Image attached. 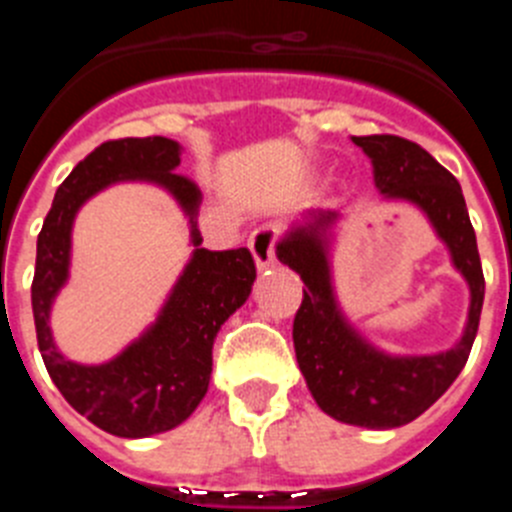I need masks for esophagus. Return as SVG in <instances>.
Segmentation results:
<instances>
[{"label":"esophagus","mask_w":512,"mask_h":512,"mask_svg":"<svg viewBox=\"0 0 512 512\" xmlns=\"http://www.w3.org/2000/svg\"><path fill=\"white\" fill-rule=\"evenodd\" d=\"M279 235H282V230H279L277 223H264L253 230L251 238H248V248H251L253 259H256V266H259V269H266V266L277 261Z\"/></svg>","instance_id":"obj_1"}]
</instances>
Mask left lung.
<instances>
[{"instance_id": "left-lung-1", "label": "left lung", "mask_w": 512, "mask_h": 512, "mask_svg": "<svg viewBox=\"0 0 512 512\" xmlns=\"http://www.w3.org/2000/svg\"><path fill=\"white\" fill-rule=\"evenodd\" d=\"M372 158L374 182L387 197L415 202L431 217L433 228L451 248L454 266L472 289V307L464 338L436 356H384L366 346L338 312L330 289L325 241L320 230L336 212H318L307 228L295 230L277 246L282 264L302 277V305L295 315L292 338L300 372L323 413L361 428H397L449 390L464 369L479 328L485 302V274L467 202L451 171L431 153L400 135L351 138Z\"/></svg>"}]
</instances>
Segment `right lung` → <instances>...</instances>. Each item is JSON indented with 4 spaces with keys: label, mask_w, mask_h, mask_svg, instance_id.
Listing matches in <instances>:
<instances>
[{
    "label": "right lung",
    "mask_w": 512,
    "mask_h": 512,
    "mask_svg": "<svg viewBox=\"0 0 512 512\" xmlns=\"http://www.w3.org/2000/svg\"><path fill=\"white\" fill-rule=\"evenodd\" d=\"M179 156V143L161 135L104 140L63 179L38 235L33 318L45 369L76 413L120 438L169 431L194 413L210 384L217 330L246 302L256 279L248 248H197L158 323L117 359L79 366L56 351L48 310L69 274L71 223L81 202L120 179H151L194 215L202 194L189 176L174 171ZM192 235L200 246L197 228Z\"/></svg>",
    "instance_id": "right-lung-1"
}]
</instances>
